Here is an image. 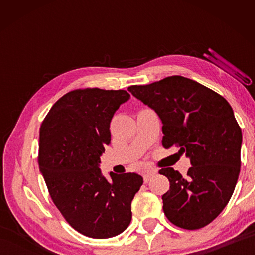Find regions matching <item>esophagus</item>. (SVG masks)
Masks as SVG:
<instances>
[{"instance_id":"34e87169","label":"esophagus","mask_w":255,"mask_h":255,"mask_svg":"<svg viewBox=\"0 0 255 255\" xmlns=\"http://www.w3.org/2000/svg\"><path fill=\"white\" fill-rule=\"evenodd\" d=\"M155 174H156V171H149V172H147V173H145L144 174V182L148 183L149 181L153 179V176H155Z\"/></svg>"}]
</instances>
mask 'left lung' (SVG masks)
Instances as JSON below:
<instances>
[{
  "instance_id": "8db88e82",
  "label": "left lung",
  "mask_w": 255,
  "mask_h": 255,
  "mask_svg": "<svg viewBox=\"0 0 255 255\" xmlns=\"http://www.w3.org/2000/svg\"><path fill=\"white\" fill-rule=\"evenodd\" d=\"M161 118L164 148H179L190 158L185 176L173 167L159 173L170 181L164 193L167 219L184 230H199L222 213L241 170L242 130L221 94L187 77L173 75L128 88Z\"/></svg>"
}]
</instances>
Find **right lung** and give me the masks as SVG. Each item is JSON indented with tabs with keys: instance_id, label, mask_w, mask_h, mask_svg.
Returning a JSON list of instances; mask_svg holds the SVG:
<instances>
[{
	"instance_id": "obj_1",
	"label": "right lung",
	"mask_w": 255,
	"mask_h": 255,
	"mask_svg": "<svg viewBox=\"0 0 255 255\" xmlns=\"http://www.w3.org/2000/svg\"><path fill=\"white\" fill-rule=\"evenodd\" d=\"M130 94L125 90L77 89L58 99L42 120L38 164L51 200L81 234L109 239L131 221V201L143 184L136 173L99 169L110 144V122Z\"/></svg>"
}]
</instances>
